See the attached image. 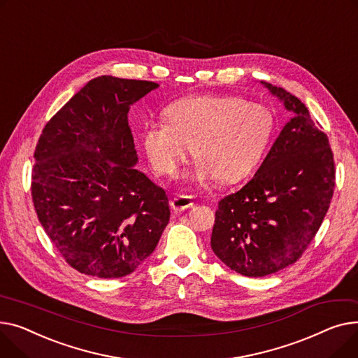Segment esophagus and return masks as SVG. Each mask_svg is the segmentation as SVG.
<instances>
[{"label":"esophagus","mask_w":358,"mask_h":358,"mask_svg":"<svg viewBox=\"0 0 358 358\" xmlns=\"http://www.w3.org/2000/svg\"><path fill=\"white\" fill-rule=\"evenodd\" d=\"M171 206L173 211L180 213V211H185V209H187V208L194 206V199H192V196H187V195H178L171 202Z\"/></svg>","instance_id":"34e87169"}]
</instances>
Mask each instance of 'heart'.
I'll use <instances>...</instances> for the list:
<instances>
[{
	"mask_svg": "<svg viewBox=\"0 0 358 358\" xmlns=\"http://www.w3.org/2000/svg\"><path fill=\"white\" fill-rule=\"evenodd\" d=\"M166 121H149L141 143L156 172L175 176L194 152L189 179L236 182L255 169L270 143L275 121L262 105L237 96L201 95L179 99L164 110Z\"/></svg>",
	"mask_w": 358,
	"mask_h": 358,
	"instance_id": "heart-1",
	"label": "heart"
}]
</instances>
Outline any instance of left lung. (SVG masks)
Wrapping results in <instances>:
<instances>
[{
    "label": "left lung",
    "instance_id": "left-lung-1",
    "mask_svg": "<svg viewBox=\"0 0 358 358\" xmlns=\"http://www.w3.org/2000/svg\"><path fill=\"white\" fill-rule=\"evenodd\" d=\"M293 117L259 171L220 201L211 236L217 257L243 276L263 278L295 263L324 221L335 166L328 137L295 95L263 82Z\"/></svg>",
    "mask_w": 358,
    "mask_h": 358
}]
</instances>
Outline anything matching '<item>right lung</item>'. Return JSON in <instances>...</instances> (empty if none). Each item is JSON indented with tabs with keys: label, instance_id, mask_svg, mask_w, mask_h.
<instances>
[{
	"label": "right lung",
	"instance_id": "obj_1",
	"mask_svg": "<svg viewBox=\"0 0 358 358\" xmlns=\"http://www.w3.org/2000/svg\"><path fill=\"white\" fill-rule=\"evenodd\" d=\"M156 82L110 75L90 80L50 118L36 145L37 218L66 263L114 279L149 257L171 218L160 186L136 169L127 114Z\"/></svg>",
	"mask_w": 358,
	"mask_h": 358
}]
</instances>
